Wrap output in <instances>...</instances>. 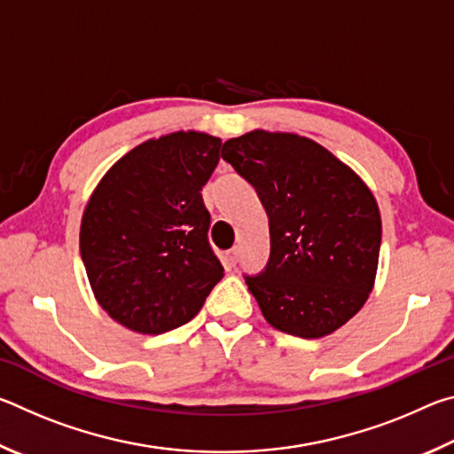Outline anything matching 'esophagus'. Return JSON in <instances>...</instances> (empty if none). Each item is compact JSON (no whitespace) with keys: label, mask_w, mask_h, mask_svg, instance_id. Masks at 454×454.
<instances>
[{"label":"esophagus","mask_w":454,"mask_h":454,"mask_svg":"<svg viewBox=\"0 0 454 454\" xmlns=\"http://www.w3.org/2000/svg\"><path fill=\"white\" fill-rule=\"evenodd\" d=\"M226 256H228L230 266H236L238 256H240V248H238V246H234V248H230V250L226 252Z\"/></svg>","instance_id":"obj_1"}]
</instances>
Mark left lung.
<instances>
[{
	"mask_svg": "<svg viewBox=\"0 0 454 454\" xmlns=\"http://www.w3.org/2000/svg\"><path fill=\"white\" fill-rule=\"evenodd\" d=\"M270 224V258L246 284L282 333L320 338L363 309L380 252V212L358 176L320 144L264 129L224 142Z\"/></svg>",
	"mask_w": 454,
	"mask_h": 454,
	"instance_id": "8db88e82",
	"label": "left lung"
}]
</instances>
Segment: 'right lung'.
<instances>
[{"mask_svg":"<svg viewBox=\"0 0 454 454\" xmlns=\"http://www.w3.org/2000/svg\"><path fill=\"white\" fill-rule=\"evenodd\" d=\"M220 137L176 132L128 152L86 206L80 250L102 309L129 330L186 325L224 276L214 254L202 188Z\"/></svg>","mask_w":454,"mask_h":454,"instance_id":"add662e5","label":"right lung"}]
</instances>
